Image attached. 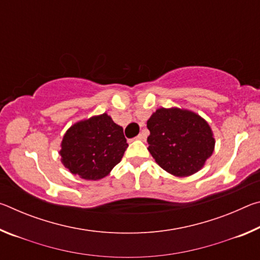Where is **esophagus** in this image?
<instances>
[{
    "instance_id": "34e87169",
    "label": "esophagus",
    "mask_w": 260,
    "mask_h": 260,
    "mask_svg": "<svg viewBox=\"0 0 260 260\" xmlns=\"http://www.w3.org/2000/svg\"><path fill=\"white\" fill-rule=\"evenodd\" d=\"M135 139L136 140H140V141H146V135H144V134H139Z\"/></svg>"
}]
</instances>
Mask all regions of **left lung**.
Instances as JSON below:
<instances>
[{
  "label": "left lung",
  "instance_id": "8db88e82",
  "mask_svg": "<svg viewBox=\"0 0 260 260\" xmlns=\"http://www.w3.org/2000/svg\"><path fill=\"white\" fill-rule=\"evenodd\" d=\"M148 150L167 173L190 177L202 170L214 151L215 139L209 122L187 109L159 108L147 121Z\"/></svg>",
  "mask_w": 260,
  "mask_h": 260
}]
</instances>
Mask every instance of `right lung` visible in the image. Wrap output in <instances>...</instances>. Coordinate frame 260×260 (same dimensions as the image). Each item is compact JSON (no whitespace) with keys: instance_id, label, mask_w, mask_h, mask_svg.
<instances>
[{"instance_id":"add662e5","label":"right lung","mask_w":260,"mask_h":260,"mask_svg":"<svg viewBox=\"0 0 260 260\" xmlns=\"http://www.w3.org/2000/svg\"><path fill=\"white\" fill-rule=\"evenodd\" d=\"M127 147L122 127L104 112L74 122L65 132L58 153L72 174L96 181L110 174Z\"/></svg>"}]
</instances>
